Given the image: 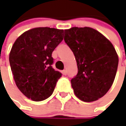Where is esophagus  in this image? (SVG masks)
Listing matches in <instances>:
<instances>
[{"label":"esophagus","mask_w":126,"mask_h":126,"mask_svg":"<svg viewBox=\"0 0 126 126\" xmlns=\"http://www.w3.org/2000/svg\"><path fill=\"white\" fill-rule=\"evenodd\" d=\"M62 73L63 74V75H66V70H63L62 71Z\"/></svg>","instance_id":"1"}]
</instances>
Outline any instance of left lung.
Segmentation results:
<instances>
[{
  "instance_id": "8db88e82",
  "label": "left lung",
  "mask_w": 126,
  "mask_h": 126,
  "mask_svg": "<svg viewBox=\"0 0 126 126\" xmlns=\"http://www.w3.org/2000/svg\"><path fill=\"white\" fill-rule=\"evenodd\" d=\"M64 41L75 56L78 74L71 80L75 95L85 102L106 94L114 83L119 57L112 43L90 27L64 30Z\"/></svg>"
}]
</instances>
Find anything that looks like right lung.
Returning <instances> with one entry per match:
<instances>
[{
	"instance_id": "obj_1",
	"label": "right lung",
	"mask_w": 126,
	"mask_h": 126,
	"mask_svg": "<svg viewBox=\"0 0 126 126\" xmlns=\"http://www.w3.org/2000/svg\"><path fill=\"white\" fill-rule=\"evenodd\" d=\"M64 38V30L37 27L18 37L9 55L19 90L29 99L42 101L52 94L62 74L52 67V53Z\"/></svg>"
}]
</instances>
